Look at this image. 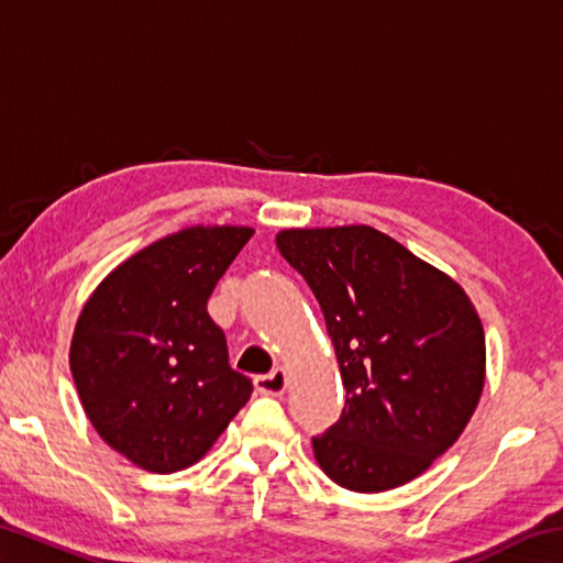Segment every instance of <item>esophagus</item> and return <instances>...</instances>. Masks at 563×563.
Masks as SVG:
<instances>
[{"mask_svg":"<svg viewBox=\"0 0 563 563\" xmlns=\"http://www.w3.org/2000/svg\"><path fill=\"white\" fill-rule=\"evenodd\" d=\"M285 387H288V375H285L283 367H275L273 373L255 377V389L261 395H283Z\"/></svg>","mask_w":563,"mask_h":563,"instance_id":"obj_1","label":"esophagus"}]
</instances>
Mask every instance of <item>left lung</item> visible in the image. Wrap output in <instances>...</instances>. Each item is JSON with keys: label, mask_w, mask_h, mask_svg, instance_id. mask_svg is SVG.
<instances>
[{"label": "left lung", "mask_w": 563, "mask_h": 563, "mask_svg": "<svg viewBox=\"0 0 563 563\" xmlns=\"http://www.w3.org/2000/svg\"><path fill=\"white\" fill-rule=\"evenodd\" d=\"M320 302L345 409L312 452L350 492H385L460 440L484 387V330L450 275L369 225L280 231Z\"/></svg>", "instance_id": "1"}]
</instances>
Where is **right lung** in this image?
<instances>
[{
  "label": "right lung",
  "mask_w": 563,
  "mask_h": 563,
  "mask_svg": "<svg viewBox=\"0 0 563 563\" xmlns=\"http://www.w3.org/2000/svg\"><path fill=\"white\" fill-rule=\"evenodd\" d=\"M245 225H194L111 271L84 305L69 365L84 412L146 472L196 464L253 393L228 365L206 305L251 241Z\"/></svg>",
  "instance_id": "add662e5"
}]
</instances>
